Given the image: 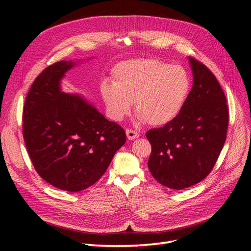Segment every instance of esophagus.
Segmentation results:
<instances>
[{
    "mask_svg": "<svg viewBox=\"0 0 251 251\" xmlns=\"http://www.w3.org/2000/svg\"><path fill=\"white\" fill-rule=\"evenodd\" d=\"M126 135H127V138L129 140H133V139L139 137V133L136 132V131L132 130V129H127L126 130Z\"/></svg>",
    "mask_w": 251,
    "mask_h": 251,
    "instance_id": "34e87169",
    "label": "esophagus"
}]
</instances>
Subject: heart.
<instances>
[{
    "instance_id": "heart-1",
    "label": "heart",
    "mask_w": 251,
    "mask_h": 251,
    "mask_svg": "<svg viewBox=\"0 0 251 251\" xmlns=\"http://www.w3.org/2000/svg\"><path fill=\"white\" fill-rule=\"evenodd\" d=\"M113 84L102 83L100 94L109 117L119 122L128 116L134 102L137 118L153 126L170 123L185 104L191 81L180 65L154 59H132L117 64Z\"/></svg>"
}]
</instances>
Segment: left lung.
<instances>
[{
  "label": "left lung",
  "mask_w": 251,
  "mask_h": 251,
  "mask_svg": "<svg viewBox=\"0 0 251 251\" xmlns=\"http://www.w3.org/2000/svg\"><path fill=\"white\" fill-rule=\"evenodd\" d=\"M188 59L193 85L182 111L173 121L147 132L152 177L176 190L190 187L210 173L229 124L227 100L216 76L201 62Z\"/></svg>",
  "instance_id": "obj_1"
}]
</instances>
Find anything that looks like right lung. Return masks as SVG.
<instances>
[{
	"label": "right lung",
	"instance_id": "add662e5",
	"mask_svg": "<svg viewBox=\"0 0 251 251\" xmlns=\"http://www.w3.org/2000/svg\"><path fill=\"white\" fill-rule=\"evenodd\" d=\"M73 61L50 65L33 81L23 107V137L32 165L46 182L78 192L107 171L126 142L124 129L60 82Z\"/></svg>",
	"mask_w": 251,
	"mask_h": 251
}]
</instances>
